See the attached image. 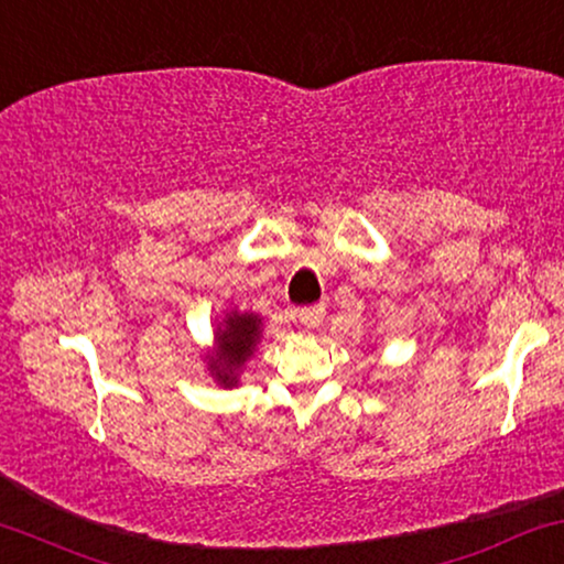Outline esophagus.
Returning a JSON list of instances; mask_svg holds the SVG:
<instances>
[{"instance_id": "34e87169", "label": "esophagus", "mask_w": 564, "mask_h": 564, "mask_svg": "<svg viewBox=\"0 0 564 564\" xmlns=\"http://www.w3.org/2000/svg\"><path fill=\"white\" fill-rule=\"evenodd\" d=\"M296 317H299V323H302L304 327H317L325 319V306L323 304L302 306V310L296 312Z\"/></svg>"}]
</instances>
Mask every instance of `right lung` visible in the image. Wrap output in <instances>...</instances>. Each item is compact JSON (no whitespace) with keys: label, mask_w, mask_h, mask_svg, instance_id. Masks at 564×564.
Listing matches in <instances>:
<instances>
[{"label":"right lung","mask_w":564,"mask_h":564,"mask_svg":"<svg viewBox=\"0 0 564 564\" xmlns=\"http://www.w3.org/2000/svg\"><path fill=\"white\" fill-rule=\"evenodd\" d=\"M258 338L260 319L254 315H237V312H231L224 319V327H218V354L210 356V369L218 377V382H224L226 388L237 382V369L252 354Z\"/></svg>","instance_id":"obj_1"}]
</instances>
